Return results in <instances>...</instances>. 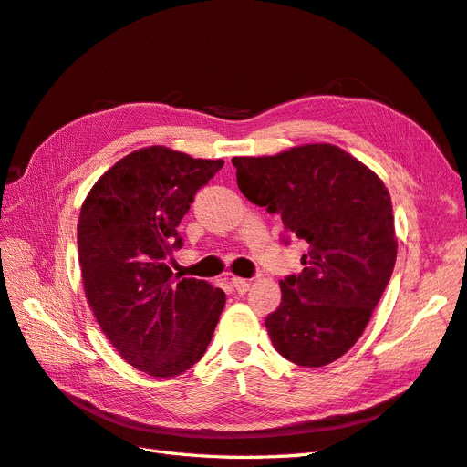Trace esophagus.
Wrapping results in <instances>:
<instances>
[{
    "mask_svg": "<svg viewBox=\"0 0 467 467\" xmlns=\"http://www.w3.org/2000/svg\"><path fill=\"white\" fill-rule=\"evenodd\" d=\"M230 282H232V286L235 288V292H237V294H245V292L249 290V286H251V282H249V280H245V278H239V276H232V278H230Z\"/></svg>",
    "mask_w": 467,
    "mask_h": 467,
    "instance_id": "34e87169",
    "label": "esophagus"
}]
</instances>
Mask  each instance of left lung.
Masks as SVG:
<instances>
[{"label": "left lung", "instance_id": "1", "mask_svg": "<svg viewBox=\"0 0 467 467\" xmlns=\"http://www.w3.org/2000/svg\"><path fill=\"white\" fill-rule=\"evenodd\" d=\"M237 187L307 242L304 271L280 280L265 325L280 357L319 368L364 333L398 257L391 196L368 165L333 144L234 158Z\"/></svg>", "mask_w": 467, "mask_h": 467}]
</instances>
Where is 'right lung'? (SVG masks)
I'll use <instances>...</instances> for the list:
<instances>
[{"mask_svg": "<svg viewBox=\"0 0 467 467\" xmlns=\"http://www.w3.org/2000/svg\"><path fill=\"white\" fill-rule=\"evenodd\" d=\"M222 165L165 146L140 148L109 167L81 204L88 304L119 355L153 378L179 376L202 358L225 304L223 290L171 271L179 223Z\"/></svg>", "mask_w": 467, "mask_h": 467, "instance_id": "right-lung-1", "label": "right lung"}]
</instances>
